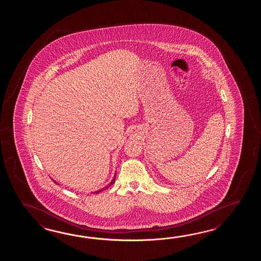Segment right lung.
<instances>
[{
	"label": "right lung",
	"instance_id": "right-lung-1",
	"mask_svg": "<svg viewBox=\"0 0 261 261\" xmlns=\"http://www.w3.org/2000/svg\"><path fill=\"white\" fill-rule=\"evenodd\" d=\"M116 174H117V173H116ZM116 174H115V176H114V178H113V180H112L111 182H110V184H108V185H107V186H106V187H105V188H103V189H99V190H97V191H95V192H93V193H95V194H99V193H100V192H101V191H102V190H105V189H108V188H109V187H110V186H111V185H113V184H114V182H115V181H116ZM53 181H54V180H53ZM54 183H56V181H54ZM56 184H57V183H56Z\"/></svg>",
	"mask_w": 261,
	"mask_h": 261
}]
</instances>
